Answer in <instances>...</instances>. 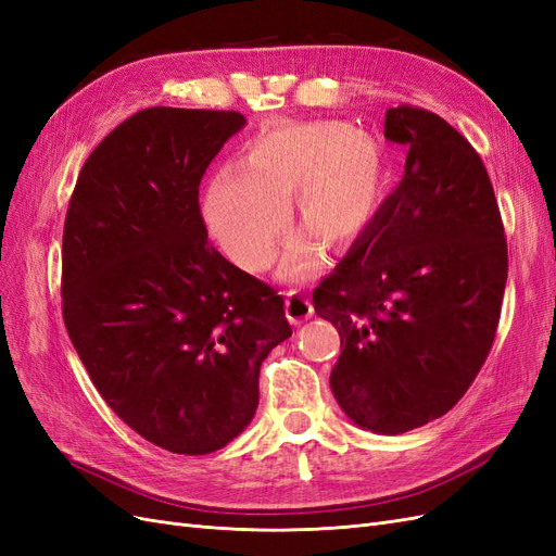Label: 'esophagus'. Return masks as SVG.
Returning a JSON list of instances; mask_svg holds the SVG:
<instances>
[{"label":"esophagus","instance_id":"34e87169","mask_svg":"<svg viewBox=\"0 0 556 556\" xmlns=\"http://www.w3.org/2000/svg\"><path fill=\"white\" fill-rule=\"evenodd\" d=\"M313 304L299 292H288V296H285V315H288V319L292 325H299L304 323V319L313 317Z\"/></svg>","mask_w":556,"mask_h":556}]
</instances>
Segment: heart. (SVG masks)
Listing matches in <instances>:
<instances>
[{"label":"heart","mask_w":556,"mask_h":556,"mask_svg":"<svg viewBox=\"0 0 556 556\" xmlns=\"http://www.w3.org/2000/svg\"><path fill=\"white\" fill-rule=\"evenodd\" d=\"M390 188L384 146L341 121L276 123L248 139L237 169L220 172L201 199L211 239L245 274L274 262L285 211L299 229L280 262L285 280L323 266L319 245L348 250L371 227Z\"/></svg>","instance_id":"1"}]
</instances>
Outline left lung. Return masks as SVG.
I'll return each mask as SVG.
<instances>
[{
	"label": "left lung",
	"mask_w": 556,
	"mask_h": 556,
	"mask_svg": "<svg viewBox=\"0 0 556 556\" xmlns=\"http://www.w3.org/2000/svg\"><path fill=\"white\" fill-rule=\"evenodd\" d=\"M384 137L406 174L313 292L339 329L331 392L357 427L396 435L445 415L490 355L508 245L480 155L443 117L396 106Z\"/></svg>",
	"instance_id": "left-lung-1"
}]
</instances>
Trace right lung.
Instances as JSON below:
<instances>
[{
  "instance_id": "right-lung-1",
  "label": "right lung",
  "mask_w": 556,
  "mask_h": 556,
  "mask_svg": "<svg viewBox=\"0 0 556 556\" xmlns=\"http://www.w3.org/2000/svg\"><path fill=\"white\" fill-rule=\"evenodd\" d=\"M237 111L134 113L83 164L62 237V315L97 392L146 441L208 454L250 425L282 296L208 245L199 182Z\"/></svg>"
}]
</instances>
